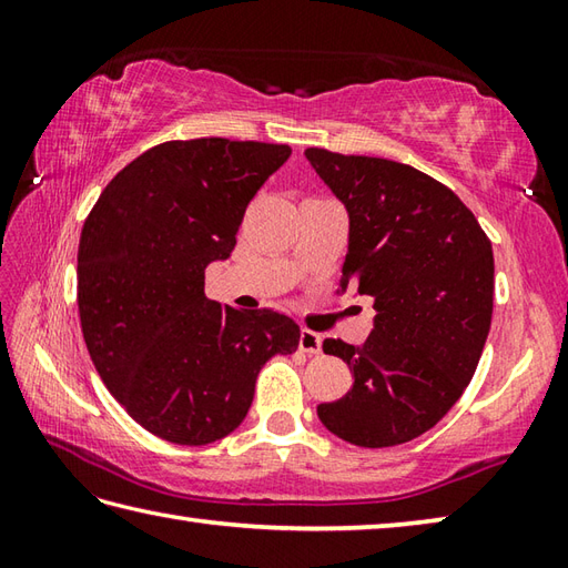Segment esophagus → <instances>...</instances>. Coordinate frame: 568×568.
<instances>
[{"instance_id": "obj_1", "label": "esophagus", "mask_w": 568, "mask_h": 568, "mask_svg": "<svg viewBox=\"0 0 568 568\" xmlns=\"http://www.w3.org/2000/svg\"><path fill=\"white\" fill-rule=\"evenodd\" d=\"M300 352L305 354H320L322 352V336L312 329L300 332Z\"/></svg>"}]
</instances>
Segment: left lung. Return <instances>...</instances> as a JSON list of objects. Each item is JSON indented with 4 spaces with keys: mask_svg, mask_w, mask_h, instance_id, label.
<instances>
[{
    "mask_svg": "<svg viewBox=\"0 0 568 568\" xmlns=\"http://www.w3.org/2000/svg\"><path fill=\"white\" fill-rule=\"evenodd\" d=\"M305 159L348 214L336 293L368 295L376 310L361 348L324 339L354 383L317 415L348 444H405L437 425L474 378L493 315L490 241L449 187L413 165L324 149Z\"/></svg>",
    "mask_w": 568,
    "mask_h": 568,
    "instance_id": "8db88e82",
    "label": "left lung"
}]
</instances>
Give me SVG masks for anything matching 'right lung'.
<instances>
[{"instance_id":"1","label":"right lung","mask_w":568,"mask_h":568,"mask_svg":"<svg viewBox=\"0 0 568 568\" xmlns=\"http://www.w3.org/2000/svg\"><path fill=\"white\" fill-rule=\"evenodd\" d=\"M258 141H168L104 187L78 248L82 336L116 403L155 437L202 446L244 422L258 371L293 354L300 327L275 310L204 295L253 195L291 159Z\"/></svg>"}]
</instances>
